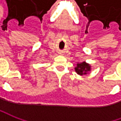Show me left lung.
<instances>
[{
	"label": "left lung",
	"mask_w": 121,
	"mask_h": 121,
	"mask_svg": "<svg viewBox=\"0 0 121 121\" xmlns=\"http://www.w3.org/2000/svg\"><path fill=\"white\" fill-rule=\"evenodd\" d=\"M75 70L78 75H86L87 73L91 71V66L86 62L77 63V67L75 68Z\"/></svg>",
	"instance_id": "8db88e82"
}]
</instances>
